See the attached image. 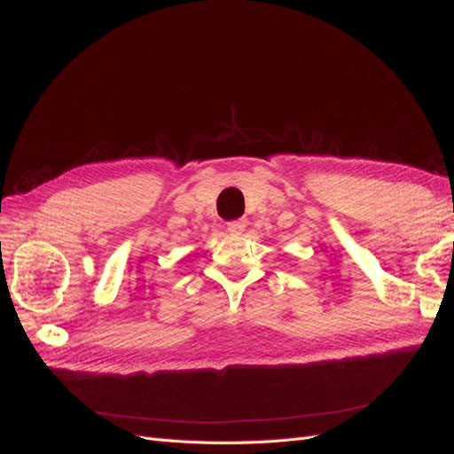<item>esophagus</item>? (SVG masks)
<instances>
[{"mask_svg":"<svg viewBox=\"0 0 454 454\" xmlns=\"http://www.w3.org/2000/svg\"><path fill=\"white\" fill-rule=\"evenodd\" d=\"M244 229H246V222H244V219H237V222H231V223H227V231L231 232L232 237H239V235H242Z\"/></svg>","mask_w":454,"mask_h":454,"instance_id":"obj_1","label":"esophagus"}]
</instances>
